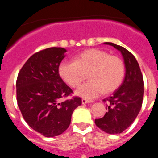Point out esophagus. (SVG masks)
<instances>
[{
    "instance_id": "34e87169",
    "label": "esophagus",
    "mask_w": 158,
    "mask_h": 158,
    "mask_svg": "<svg viewBox=\"0 0 158 158\" xmlns=\"http://www.w3.org/2000/svg\"><path fill=\"white\" fill-rule=\"evenodd\" d=\"M81 102H82V104H88V103H91V100H85V99H82L81 100Z\"/></svg>"
}]
</instances>
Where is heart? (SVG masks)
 Segmentation results:
<instances>
[{
    "mask_svg": "<svg viewBox=\"0 0 158 158\" xmlns=\"http://www.w3.org/2000/svg\"><path fill=\"white\" fill-rule=\"evenodd\" d=\"M58 72L62 80L73 88L77 87L88 73L90 80L78 88L75 94L91 100L103 93H112L120 86L125 65L118 57L100 49H89L75 56L74 62H62Z\"/></svg>",
    "mask_w": 158,
    "mask_h": 158,
    "instance_id": "b5f03b06",
    "label": "heart"
}]
</instances>
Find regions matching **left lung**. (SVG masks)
Segmentation results:
<instances>
[{
  "mask_svg": "<svg viewBox=\"0 0 158 158\" xmlns=\"http://www.w3.org/2000/svg\"><path fill=\"white\" fill-rule=\"evenodd\" d=\"M120 51L126 68L122 85L111 96L107 97L108 111L104 117L95 119L100 130L111 135L122 133L135 121L141 110L144 95V82L140 67L133 54L124 47L113 43H104Z\"/></svg>",
  "mask_w": 158,
  "mask_h": 158,
  "instance_id": "left-lung-1",
  "label": "left lung"
}]
</instances>
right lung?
I'll use <instances>...</instances> for the list:
<instances>
[{"label": "right lung", "instance_id": "add662e5", "mask_svg": "<svg viewBox=\"0 0 158 158\" xmlns=\"http://www.w3.org/2000/svg\"><path fill=\"white\" fill-rule=\"evenodd\" d=\"M65 52L62 47H51L35 53L22 67L16 81L18 107L24 120L45 137L65 131L73 112L81 104L77 96L60 101L73 93L58 73Z\"/></svg>", "mask_w": 158, "mask_h": 158}]
</instances>
